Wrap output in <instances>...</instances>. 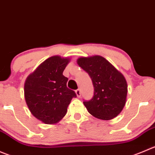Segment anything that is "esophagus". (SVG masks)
Listing matches in <instances>:
<instances>
[{
	"mask_svg": "<svg viewBox=\"0 0 155 155\" xmlns=\"http://www.w3.org/2000/svg\"><path fill=\"white\" fill-rule=\"evenodd\" d=\"M76 96H77L78 97H81V91H80V89L76 90Z\"/></svg>",
	"mask_w": 155,
	"mask_h": 155,
	"instance_id": "obj_1",
	"label": "esophagus"
}]
</instances>
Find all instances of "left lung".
I'll return each instance as SVG.
<instances>
[{
  "label": "left lung",
  "mask_w": 155,
  "mask_h": 155,
  "mask_svg": "<svg viewBox=\"0 0 155 155\" xmlns=\"http://www.w3.org/2000/svg\"><path fill=\"white\" fill-rule=\"evenodd\" d=\"M77 64L91 77L94 96L83 104L90 114L109 120L119 115L127 102V82L124 75L99 55L78 58Z\"/></svg>",
  "instance_id": "left-lung-1"
}]
</instances>
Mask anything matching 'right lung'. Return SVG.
<instances>
[{"instance_id": "obj_1", "label": "right lung", "mask_w": 155, "mask_h": 155, "mask_svg": "<svg viewBox=\"0 0 155 155\" xmlns=\"http://www.w3.org/2000/svg\"><path fill=\"white\" fill-rule=\"evenodd\" d=\"M70 59L52 56L29 74L24 84V96L31 114L45 124H54L63 119L74 91L67 88L68 79L63 75Z\"/></svg>"}]
</instances>
